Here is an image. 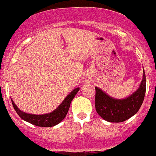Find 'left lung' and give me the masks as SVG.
Wrapping results in <instances>:
<instances>
[{"label":"left lung","mask_w":156,"mask_h":156,"mask_svg":"<svg viewBox=\"0 0 156 156\" xmlns=\"http://www.w3.org/2000/svg\"><path fill=\"white\" fill-rule=\"evenodd\" d=\"M143 78L137 91L128 98L115 99L109 97L99 88H95V108L103 119L112 123H120L130 119L140 110L146 91V78Z\"/></svg>","instance_id":"8db88e82"}]
</instances>
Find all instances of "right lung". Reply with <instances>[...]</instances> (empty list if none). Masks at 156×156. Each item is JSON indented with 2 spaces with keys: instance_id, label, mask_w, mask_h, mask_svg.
Wrapping results in <instances>:
<instances>
[{
  "instance_id": "1",
  "label": "right lung",
  "mask_w": 156,
  "mask_h": 156,
  "mask_svg": "<svg viewBox=\"0 0 156 156\" xmlns=\"http://www.w3.org/2000/svg\"><path fill=\"white\" fill-rule=\"evenodd\" d=\"M78 91H79V88L75 89L72 92L67 95L66 98L62 102V104L54 111L51 113L44 114V115H32V114L26 113V112L21 111L16 107L12 99V102L16 113L22 119L29 122L32 124L37 126L51 127L59 123L65 119L67 112H68L69 108H70V103Z\"/></svg>"
}]
</instances>
